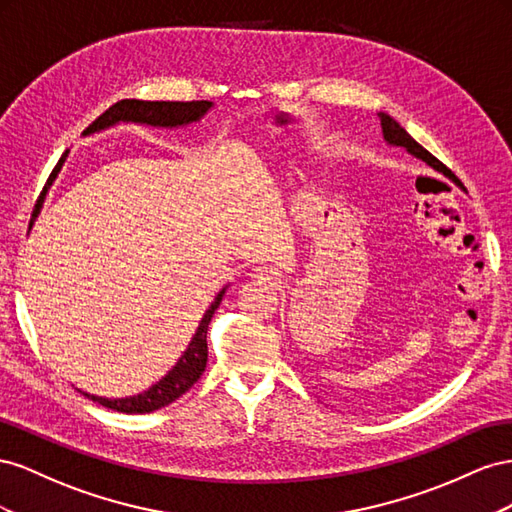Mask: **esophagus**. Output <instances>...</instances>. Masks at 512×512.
Returning a JSON list of instances; mask_svg holds the SVG:
<instances>
[{
    "mask_svg": "<svg viewBox=\"0 0 512 512\" xmlns=\"http://www.w3.org/2000/svg\"><path fill=\"white\" fill-rule=\"evenodd\" d=\"M255 279H259L261 283L274 285L276 281H279V272H276V268H272V266H257L255 268Z\"/></svg>",
    "mask_w": 512,
    "mask_h": 512,
    "instance_id": "1",
    "label": "esophagus"
}]
</instances>
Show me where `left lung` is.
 I'll use <instances>...</instances> for the list:
<instances>
[{
	"mask_svg": "<svg viewBox=\"0 0 512 512\" xmlns=\"http://www.w3.org/2000/svg\"><path fill=\"white\" fill-rule=\"evenodd\" d=\"M379 115V122H382V133H384V139L388 145H397V148H405L407 152H410L412 156L425 160V163L437 171H442V163L437 160L431 152H427L425 148L418 141H414L410 135H407V130L394 120L390 118L388 113H377Z\"/></svg>",
	"mask_w": 512,
	"mask_h": 512,
	"instance_id": "1",
	"label": "left lung"
}]
</instances>
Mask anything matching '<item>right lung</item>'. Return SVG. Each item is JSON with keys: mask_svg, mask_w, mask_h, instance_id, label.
Here are the masks:
<instances>
[{"mask_svg": "<svg viewBox=\"0 0 512 512\" xmlns=\"http://www.w3.org/2000/svg\"><path fill=\"white\" fill-rule=\"evenodd\" d=\"M210 109H212L210 100H193V102L156 100L154 102V100L126 98V100L115 102L113 107H109L105 113L100 115V118H96L90 126H87L83 130V137L100 133V130H107L115 124H120V122L158 126V128H178V126L199 122ZM66 156H68V150L62 154L60 163L55 165L53 173L49 175L47 186L57 178V173H60ZM40 208H42V201H38L32 221H29V227L34 225V218L38 216ZM225 289L227 287L218 291L214 302L210 304V309L203 313L195 337L191 339V343H188L182 358L175 362V367L163 379H158L154 386H150L148 390H143L141 394H135V397H126V399H107V397H96V394H87L83 390H79V392H83L87 399H92L94 403H98L102 407H109V410L124 412V414H150V412L160 410V407L173 403L175 399H180L182 394L197 382L201 373L206 371V364H208V326H210L214 311L218 309V304H221V300L225 296Z\"/></svg>", "mask_w": 512, "mask_h": 512, "instance_id": "1", "label": "right lung"}]
</instances>
